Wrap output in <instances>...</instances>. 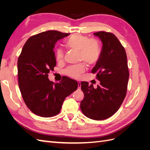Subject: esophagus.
Listing matches in <instances>:
<instances>
[{
	"label": "esophagus",
	"instance_id": "esophagus-1",
	"mask_svg": "<svg viewBox=\"0 0 150 150\" xmlns=\"http://www.w3.org/2000/svg\"><path fill=\"white\" fill-rule=\"evenodd\" d=\"M81 84L80 82H78V89L80 90L81 89Z\"/></svg>",
	"mask_w": 150,
	"mask_h": 150
}]
</instances>
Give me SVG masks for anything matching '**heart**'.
Here are the masks:
<instances>
[{"instance_id":"heart-1","label":"heart","mask_w":150,"mask_h":150,"mask_svg":"<svg viewBox=\"0 0 150 150\" xmlns=\"http://www.w3.org/2000/svg\"><path fill=\"white\" fill-rule=\"evenodd\" d=\"M66 46L69 49L78 51L79 61H83L89 66L96 64L101 55V46L98 40L89 38L88 36L81 34L71 35L65 41ZM64 52L61 49H58L56 52V59L58 62L62 61ZM86 70L84 63L71 66L65 71V74L74 79H79L81 74Z\"/></svg>"}]
</instances>
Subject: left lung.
<instances>
[{
	"label": "left lung",
	"mask_w": 150,
	"mask_h": 150,
	"mask_svg": "<svg viewBox=\"0 0 150 150\" xmlns=\"http://www.w3.org/2000/svg\"><path fill=\"white\" fill-rule=\"evenodd\" d=\"M94 35L103 43L100 59L91 71L100 84L94 89L88 82L81 83L84 97L80 107L86 117L103 120L114 115L123 102L129 74L125 49L115 34L100 31Z\"/></svg>",
	"instance_id": "1"
}]
</instances>
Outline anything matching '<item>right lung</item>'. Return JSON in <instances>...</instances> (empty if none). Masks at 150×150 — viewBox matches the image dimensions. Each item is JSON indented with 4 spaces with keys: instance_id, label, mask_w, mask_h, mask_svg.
I'll return each mask as SVG.
<instances>
[{
    "instance_id": "1",
    "label": "right lung",
    "mask_w": 150,
    "mask_h": 150,
    "mask_svg": "<svg viewBox=\"0 0 150 150\" xmlns=\"http://www.w3.org/2000/svg\"><path fill=\"white\" fill-rule=\"evenodd\" d=\"M70 34L48 30L31 36L18 58V83L24 103L35 115L49 117L59 113L65 98L78 88L74 79L64 77L54 83L48 74L56 66L53 49Z\"/></svg>"
}]
</instances>
